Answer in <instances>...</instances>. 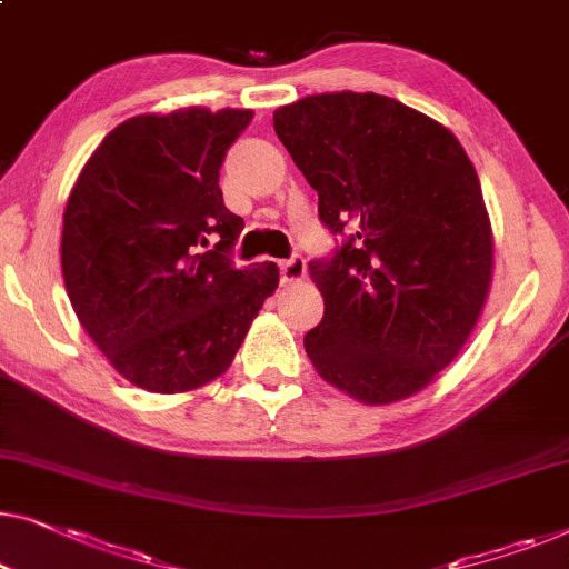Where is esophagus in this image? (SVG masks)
<instances>
[{
  "label": "esophagus",
  "mask_w": 569,
  "mask_h": 569,
  "mask_svg": "<svg viewBox=\"0 0 569 569\" xmlns=\"http://www.w3.org/2000/svg\"><path fill=\"white\" fill-rule=\"evenodd\" d=\"M279 274H282V284H298L305 277V261L300 257L279 261Z\"/></svg>",
  "instance_id": "34e87169"
}]
</instances>
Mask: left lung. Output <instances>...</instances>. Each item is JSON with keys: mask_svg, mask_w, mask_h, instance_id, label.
<instances>
[{"mask_svg": "<svg viewBox=\"0 0 569 569\" xmlns=\"http://www.w3.org/2000/svg\"><path fill=\"white\" fill-rule=\"evenodd\" d=\"M279 141L349 233L310 261L323 320L305 333L316 372L365 406L421 392L462 351L492 282L480 179L449 128L392 97L326 92L279 107Z\"/></svg>", "mask_w": 569, "mask_h": 569, "instance_id": "left-lung-1", "label": "left lung"}]
</instances>
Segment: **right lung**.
Returning <instances> with one entry per match:
<instances>
[{
    "instance_id": "right-lung-1",
    "label": "right lung",
    "mask_w": 569,
    "mask_h": 569,
    "mask_svg": "<svg viewBox=\"0 0 569 569\" xmlns=\"http://www.w3.org/2000/svg\"><path fill=\"white\" fill-rule=\"evenodd\" d=\"M251 118L238 107L136 114L97 146L66 202L71 308L114 372L148 392L218 380L279 284L274 261L236 269L226 257L243 218L226 208L220 167Z\"/></svg>"
}]
</instances>
